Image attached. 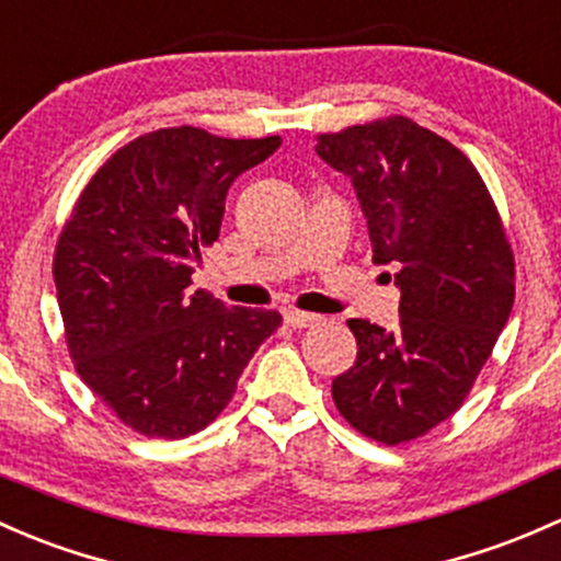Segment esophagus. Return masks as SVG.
Masks as SVG:
<instances>
[{
	"label": "esophagus",
	"instance_id": "obj_1",
	"mask_svg": "<svg viewBox=\"0 0 561 561\" xmlns=\"http://www.w3.org/2000/svg\"><path fill=\"white\" fill-rule=\"evenodd\" d=\"M285 322H287V325H290V328L304 330V328L317 325V322H320V317H317V314H309V311H287V314H285Z\"/></svg>",
	"mask_w": 561,
	"mask_h": 561
}]
</instances>
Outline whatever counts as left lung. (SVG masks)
<instances>
[{"label":"left lung","mask_w":561,"mask_h":561,"mask_svg":"<svg viewBox=\"0 0 561 561\" xmlns=\"http://www.w3.org/2000/svg\"><path fill=\"white\" fill-rule=\"evenodd\" d=\"M355 185L376 265L398 268L400 325L350 320L357 359L333 400L365 438L398 446L465 403L514 306V250L462 150L392 115L317 137Z\"/></svg>","instance_id":"obj_1"}]
</instances>
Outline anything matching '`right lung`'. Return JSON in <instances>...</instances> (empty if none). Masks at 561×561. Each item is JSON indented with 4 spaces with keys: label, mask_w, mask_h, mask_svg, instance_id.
Wrapping results in <instances>:
<instances>
[{
    "label": "right lung",
    "mask_w": 561,
    "mask_h": 561,
    "mask_svg": "<svg viewBox=\"0 0 561 561\" xmlns=\"http://www.w3.org/2000/svg\"><path fill=\"white\" fill-rule=\"evenodd\" d=\"M279 145L158 128L107 158L58 233L53 279L75 370L139 435L176 440L215 422L282 325L279 311L191 290L231 182Z\"/></svg>",
    "instance_id": "right-lung-1"
}]
</instances>
